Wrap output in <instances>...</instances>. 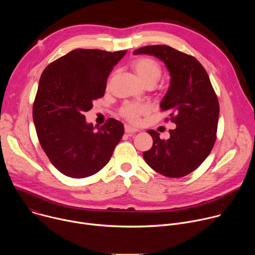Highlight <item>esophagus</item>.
I'll use <instances>...</instances> for the list:
<instances>
[{
  "label": "esophagus",
  "mask_w": 255,
  "mask_h": 255,
  "mask_svg": "<svg viewBox=\"0 0 255 255\" xmlns=\"http://www.w3.org/2000/svg\"><path fill=\"white\" fill-rule=\"evenodd\" d=\"M138 130L136 129V128H134V127H132V126H130V125H125V132L127 133V134H132V133H135V132H137Z\"/></svg>",
  "instance_id": "34e87169"
}]
</instances>
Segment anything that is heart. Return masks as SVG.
I'll use <instances>...</instances> for the list:
<instances>
[{
    "label": "heart",
    "mask_w": 255,
    "mask_h": 255,
    "mask_svg": "<svg viewBox=\"0 0 255 255\" xmlns=\"http://www.w3.org/2000/svg\"><path fill=\"white\" fill-rule=\"evenodd\" d=\"M133 68L139 79L144 83H156L161 77V67L157 61L152 58L142 57L133 62ZM149 110L148 106L127 103L121 109V114L130 122L137 123L141 115L147 113Z\"/></svg>",
    "instance_id": "obj_1"
}]
</instances>
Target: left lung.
Listing matches in <instances>:
<instances>
[{"label": "left lung", "instance_id": "left-lung-1", "mask_svg": "<svg viewBox=\"0 0 255 255\" xmlns=\"http://www.w3.org/2000/svg\"><path fill=\"white\" fill-rule=\"evenodd\" d=\"M133 54L153 55L166 66L170 82L160 108L176 125L167 140L148 130L153 144L143 158L164 176L188 175L208 157L216 141L219 102L207 71L195 57L167 45L144 46Z\"/></svg>", "mask_w": 255, "mask_h": 255}]
</instances>
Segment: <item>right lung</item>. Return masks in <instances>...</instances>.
<instances>
[{"label": "right lung", "mask_w": 255, "mask_h": 255, "mask_svg": "<svg viewBox=\"0 0 255 255\" xmlns=\"http://www.w3.org/2000/svg\"><path fill=\"white\" fill-rule=\"evenodd\" d=\"M127 50L75 49L43 70L33 105V121L41 147L64 175L83 178L111 159L124 134L113 118L95 131L85 113L102 98L107 79Z\"/></svg>", "instance_id": "right-lung-1"}]
</instances>
